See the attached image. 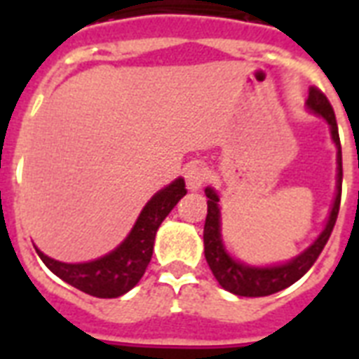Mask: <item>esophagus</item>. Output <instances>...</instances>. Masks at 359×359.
Wrapping results in <instances>:
<instances>
[{"label": "esophagus", "instance_id": "esophagus-1", "mask_svg": "<svg viewBox=\"0 0 359 359\" xmlns=\"http://www.w3.org/2000/svg\"><path fill=\"white\" fill-rule=\"evenodd\" d=\"M207 177H208V171L203 163L196 162V163H190V165H186L184 180H186V186H188V190H199V188L207 182Z\"/></svg>", "mask_w": 359, "mask_h": 359}]
</instances>
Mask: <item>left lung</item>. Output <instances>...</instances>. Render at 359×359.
Returning <instances> with one entry per match:
<instances>
[{
  "mask_svg": "<svg viewBox=\"0 0 359 359\" xmlns=\"http://www.w3.org/2000/svg\"><path fill=\"white\" fill-rule=\"evenodd\" d=\"M307 106L315 111V114L323 115L324 119L328 121L330 128H332V137H334L335 145H337V165H339V173H337V196L335 203L330 212L328 224L326 229L320 233L315 244L307 248L302 255L292 259L287 264L281 266H270V268H253L240 264L233 261L224 250L222 244V236H219V208H218V196L214 190L207 188V219H205V231H203V240H205V257L210 270H212L214 278L218 279V283L225 290H229L236 296H268L283 290L296 283L309 268L315 264L318 255L323 253L324 245L328 242L334 225L337 222V214H339L341 205V184H343V158H341V141H339V130H337V121L332 104L326 98L320 89L311 87L309 89V98H307Z\"/></svg>",
  "mask_w": 359,
  "mask_h": 359,
  "instance_id": "left-lung-1",
  "label": "left lung"
}]
</instances>
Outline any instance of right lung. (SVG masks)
<instances>
[{
    "label": "right lung",
    "instance_id": "obj_1",
    "mask_svg": "<svg viewBox=\"0 0 359 359\" xmlns=\"http://www.w3.org/2000/svg\"><path fill=\"white\" fill-rule=\"evenodd\" d=\"M184 196L186 188L182 179H177L173 184L158 191L141 210L128 238L102 259L81 262V264H67V262L53 261L39 250L36 253L57 278L80 289L81 292L97 298H117L128 292L143 278L151 262L158 227L173 210L180 197Z\"/></svg>",
    "mask_w": 359,
    "mask_h": 359
}]
</instances>
